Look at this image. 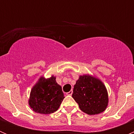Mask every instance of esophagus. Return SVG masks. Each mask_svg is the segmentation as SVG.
<instances>
[{
    "label": "esophagus",
    "mask_w": 134,
    "mask_h": 134,
    "mask_svg": "<svg viewBox=\"0 0 134 134\" xmlns=\"http://www.w3.org/2000/svg\"><path fill=\"white\" fill-rule=\"evenodd\" d=\"M72 92H73V91H72V90H71V91H69V92H67V93H66V94H67V95H71V94H72Z\"/></svg>",
    "instance_id": "esophagus-1"
}]
</instances>
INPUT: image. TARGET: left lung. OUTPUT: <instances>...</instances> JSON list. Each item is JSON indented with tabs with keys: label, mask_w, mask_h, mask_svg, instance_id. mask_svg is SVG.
I'll list each match as a JSON object with an SVG mask.
<instances>
[{
	"label": "left lung",
	"mask_w": 134,
	"mask_h": 134,
	"mask_svg": "<svg viewBox=\"0 0 134 134\" xmlns=\"http://www.w3.org/2000/svg\"><path fill=\"white\" fill-rule=\"evenodd\" d=\"M72 97L80 109L88 115L102 113L108 104V94L104 84L88 75L80 76L74 86Z\"/></svg>",
	"instance_id": "8db88e82"
}]
</instances>
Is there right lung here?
Listing matches in <instances>:
<instances>
[{"instance_id":"add662e5","label":"right lung","mask_w":134,"mask_h":134,"mask_svg":"<svg viewBox=\"0 0 134 134\" xmlns=\"http://www.w3.org/2000/svg\"><path fill=\"white\" fill-rule=\"evenodd\" d=\"M62 87L58 84L56 77H40L32 87L28 104L36 113L50 114L57 111L64 98Z\"/></svg>"}]
</instances>
